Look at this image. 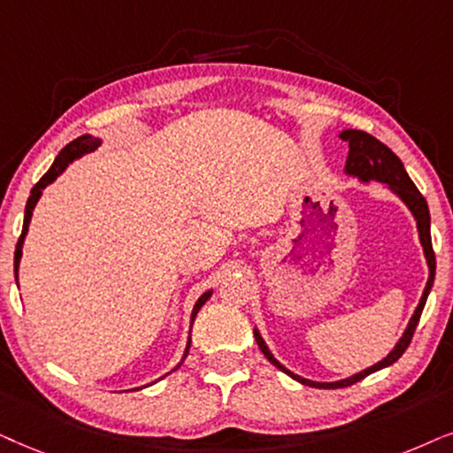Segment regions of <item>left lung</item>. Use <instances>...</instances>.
Instances as JSON below:
<instances>
[{"label":"left lung","instance_id":"8db88e82","mask_svg":"<svg viewBox=\"0 0 453 453\" xmlns=\"http://www.w3.org/2000/svg\"><path fill=\"white\" fill-rule=\"evenodd\" d=\"M340 138H342V141H346L348 147H349L348 159H346V170H343V172H346L348 176H357L358 180H363V182H371V180H377V182L388 184L389 190L395 192V195L400 196L403 203H406L410 213L414 215L416 227H418L420 244H423L426 265H429V281H426L423 296H420V303H418V306H416L414 315H412V319H410L408 327H406V331H403V335L400 337V342L395 343V348L391 349V352L381 360V363L372 365V366H369V369L357 372V375L342 379V381L321 383V381H311V379H304L300 375H294V372L288 371L286 366L280 363V360H275L273 354L269 352L267 343L263 342L261 334H258V329H255V340L258 343V348H261L265 358H267L271 365L277 366V369L283 371L286 375H289L292 379H296L298 383L309 385V388H319V389L348 388V385H354V383H358L360 379L369 377L371 372L381 371V369H385V366L394 365L395 360L400 358L402 354L406 352V348L410 346V340H412L416 325H418V319H420V315H423L426 298H429L433 281H435V252H433V244H431L429 204H426L425 196L420 195L412 180H410L406 170H403V164L400 161V157H397L389 147H385L381 141H377L375 136L366 134V132H363V130H343Z\"/></svg>","mask_w":453,"mask_h":453}]
</instances>
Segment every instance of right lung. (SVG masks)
Segmentation results:
<instances>
[{"label": "right lung", "instance_id": "add662e5", "mask_svg": "<svg viewBox=\"0 0 453 453\" xmlns=\"http://www.w3.org/2000/svg\"><path fill=\"white\" fill-rule=\"evenodd\" d=\"M101 144V141L99 138H93L90 134H82V136H78L76 141H72L70 144H65V147L59 150V155L56 157V161H53V165L50 167V172L45 173L43 178L39 180L37 184L33 186V190H30V196H28V201H27V209H24V226H22V234H20V238H18V244H16V252H14V273H16V281H18V265H20V257H22V244H24V238H27V232H28V223H30V217H33V209H35V204H37V201L41 198V195H43V188H47V186H50L51 182H56L58 180V176H62V172L65 170V167H68L72 161L74 159H81L82 155H87V153H90V150H95L96 147H99ZM211 289L209 292H204L201 298L196 300V304H195V309H192V317H190V321L195 323V317H196V312L201 311V306L207 303V300L211 298ZM188 349H190V340H188V343H186V352H184V357H182V360H180V365L184 363L186 360V357H188ZM178 365V366H180ZM176 366V369H178ZM173 369V371H176Z\"/></svg>", "mask_w": 453, "mask_h": 453}]
</instances>
